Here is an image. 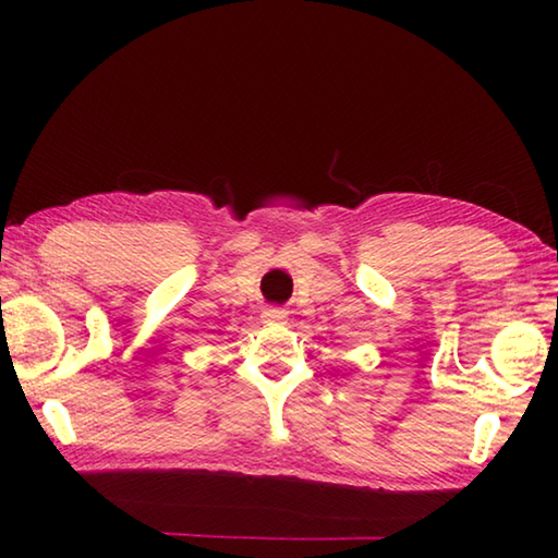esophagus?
<instances>
[{
	"mask_svg": "<svg viewBox=\"0 0 558 558\" xmlns=\"http://www.w3.org/2000/svg\"><path fill=\"white\" fill-rule=\"evenodd\" d=\"M286 315L288 313L282 307H266V310H263V319H266V323H282Z\"/></svg>",
	"mask_w": 558,
	"mask_h": 558,
	"instance_id": "34e87169",
	"label": "esophagus"
}]
</instances>
